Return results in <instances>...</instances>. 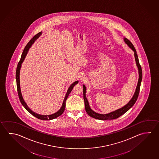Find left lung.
<instances>
[{
  "instance_id": "8db88e82",
  "label": "left lung",
  "mask_w": 159,
  "mask_h": 159,
  "mask_svg": "<svg viewBox=\"0 0 159 159\" xmlns=\"http://www.w3.org/2000/svg\"><path fill=\"white\" fill-rule=\"evenodd\" d=\"M124 41L125 42V43L127 45L128 47L131 48L132 50L134 52V58H135V61L136 63L137 67L138 68L139 70V80L137 85L136 90L134 93V95L132 98H131V100L128 102L126 105L123 106L122 108L117 109L113 111H111V113H109L107 114H99L95 112L92 110L91 108L89 106V102L87 99L86 97V89L85 86L83 85V95L84 100V103H85V111L86 113L89 115V116L94 118L95 119H97L99 120H114L116 119L117 118L121 116L122 115L125 114L126 111H128L132 106H134V103H136L137 99L139 97V89H140V86H141V83L142 81V69L141 67V65H139V60L138 58V56L137 54L136 50L134 48V45L131 43L127 39L124 37Z\"/></svg>"
}]
</instances>
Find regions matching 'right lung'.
<instances>
[{"instance_id": "1", "label": "right lung", "mask_w": 159, "mask_h": 159, "mask_svg": "<svg viewBox=\"0 0 159 159\" xmlns=\"http://www.w3.org/2000/svg\"><path fill=\"white\" fill-rule=\"evenodd\" d=\"M42 34V32H39V34H37L36 36L32 39L30 41V42H28L27 45H26L25 48H24V50L23 51L22 56H21V58L20 59V61L18 64L17 65V70H16V81H17V91H18V96H19V98H20V103H22L23 106L25 108V109L27 111L30 113L32 115H33L34 116L37 118L38 119L41 120H53L55 118H56L57 117H59L60 116H61L63 112L64 111L65 109V106H66V100L67 99V97L69 96V95L70 94L71 92L72 91L74 86L76 84L78 83V81H76L75 82H74L72 84L70 85L69 88H68L67 90V93L65 95V97L64 98V99L63 100V102L62 104L61 107L59 109V111H56V113H53L52 114H50V115H41V114H37L36 113L34 112L31 110V109L28 107L27 104L25 103V101L23 99V98L22 95V93H21V90H20V70L21 68V66H22V64L23 62L24 61L25 59V56L27 55V54L28 53V51H29V49L31 48V46L32 44L34 43V41L36 40Z\"/></svg>"}]
</instances>
